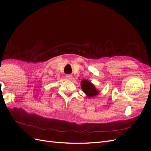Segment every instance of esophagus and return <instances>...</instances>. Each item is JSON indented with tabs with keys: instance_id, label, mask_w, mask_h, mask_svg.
Listing matches in <instances>:
<instances>
[{
	"instance_id": "34e87169",
	"label": "esophagus",
	"mask_w": 151,
	"mask_h": 151,
	"mask_svg": "<svg viewBox=\"0 0 151 151\" xmlns=\"http://www.w3.org/2000/svg\"><path fill=\"white\" fill-rule=\"evenodd\" d=\"M66 78L68 79V80H72V75H70V74H68V75H66L65 76Z\"/></svg>"
}]
</instances>
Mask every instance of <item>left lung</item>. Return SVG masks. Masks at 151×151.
I'll return each mask as SVG.
<instances>
[{
	"label": "left lung",
	"mask_w": 151,
	"mask_h": 151,
	"mask_svg": "<svg viewBox=\"0 0 151 151\" xmlns=\"http://www.w3.org/2000/svg\"><path fill=\"white\" fill-rule=\"evenodd\" d=\"M81 84L82 89L88 97L92 98L99 94V91L96 89L94 86L91 83V81L83 80Z\"/></svg>",
	"instance_id": "left-lung-1"
}]
</instances>
